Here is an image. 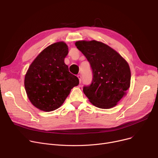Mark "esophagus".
I'll use <instances>...</instances> for the list:
<instances>
[{"label":"esophagus","mask_w":158,"mask_h":158,"mask_svg":"<svg viewBox=\"0 0 158 158\" xmlns=\"http://www.w3.org/2000/svg\"><path fill=\"white\" fill-rule=\"evenodd\" d=\"M77 77L79 78V82L81 83V75H78V76H77Z\"/></svg>","instance_id":"34e87169"}]
</instances>
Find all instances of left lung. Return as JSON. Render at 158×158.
Instances as JSON below:
<instances>
[{
    "mask_svg": "<svg viewBox=\"0 0 158 158\" xmlns=\"http://www.w3.org/2000/svg\"><path fill=\"white\" fill-rule=\"evenodd\" d=\"M76 45L89 63L93 73L91 84L83 87L84 94L99 108L114 107L130 86L128 63L117 52L102 42L79 41Z\"/></svg>",
    "mask_w": 158,
    "mask_h": 158,
    "instance_id": "obj_1",
    "label": "left lung"
}]
</instances>
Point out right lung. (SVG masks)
<instances>
[{
    "label": "right lung",
    "mask_w": 158,
    "mask_h": 158,
    "mask_svg": "<svg viewBox=\"0 0 158 158\" xmlns=\"http://www.w3.org/2000/svg\"><path fill=\"white\" fill-rule=\"evenodd\" d=\"M68 53V46L63 41L49 45L33 61L26 74L24 85L28 98L41 111L60 107L71 89L79 83L64 62Z\"/></svg>",
    "instance_id": "obj_1"
}]
</instances>
